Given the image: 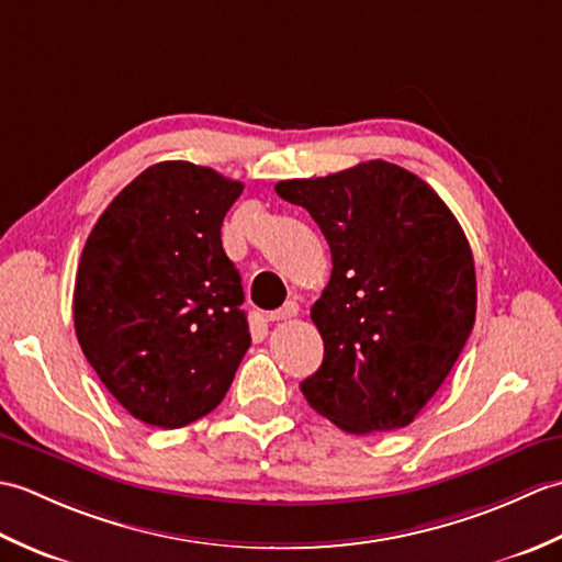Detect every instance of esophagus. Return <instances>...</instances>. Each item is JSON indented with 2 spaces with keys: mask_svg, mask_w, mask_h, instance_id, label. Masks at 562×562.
<instances>
[{
  "mask_svg": "<svg viewBox=\"0 0 562 562\" xmlns=\"http://www.w3.org/2000/svg\"><path fill=\"white\" fill-rule=\"evenodd\" d=\"M296 314H300V306H296V302H288L284 306H280L278 312H270L268 321H288V318H294Z\"/></svg>",
  "mask_w": 562,
  "mask_h": 562,
  "instance_id": "1",
  "label": "esophagus"
}]
</instances>
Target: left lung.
<instances>
[{
	"label": "left lung",
	"instance_id": "obj_1",
	"mask_svg": "<svg viewBox=\"0 0 562 562\" xmlns=\"http://www.w3.org/2000/svg\"><path fill=\"white\" fill-rule=\"evenodd\" d=\"M274 190L312 214L333 260L312 306L324 362L302 381L304 398L350 435L411 425L475 321L461 224L423 178L381 159Z\"/></svg>",
	"mask_w": 562,
	"mask_h": 562
}]
</instances>
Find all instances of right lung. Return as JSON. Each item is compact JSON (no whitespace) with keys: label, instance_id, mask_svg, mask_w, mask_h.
I'll return each mask as SVG.
<instances>
[{"label":"right lung","instance_id":"add662e5","mask_svg":"<svg viewBox=\"0 0 562 562\" xmlns=\"http://www.w3.org/2000/svg\"><path fill=\"white\" fill-rule=\"evenodd\" d=\"M241 190L207 166L154 164L83 244L77 340L113 398L151 427L217 408L250 345L241 278L222 248Z\"/></svg>","mask_w":562,"mask_h":562}]
</instances>
